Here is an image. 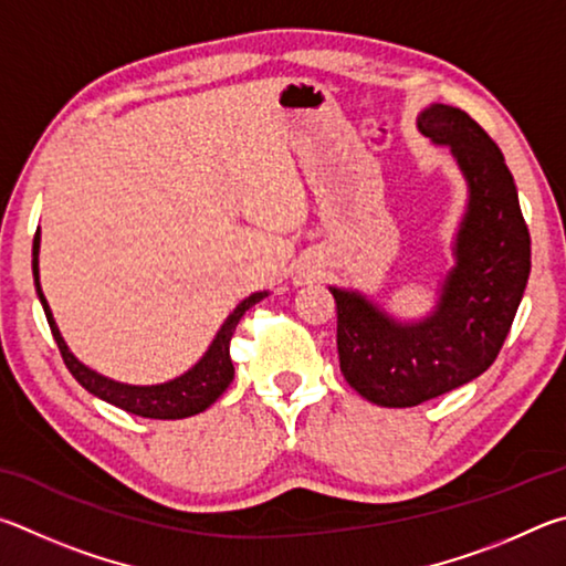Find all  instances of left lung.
I'll return each mask as SVG.
<instances>
[{
  "mask_svg": "<svg viewBox=\"0 0 566 566\" xmlns=\"http://www.w3.org/2000/svg\"><path fill=\"white\" fill-rule=\"evenodd\" d=\"M418 128L434 146H450L468 181L454 265L440 283L438 305L420 321H398L365 293L331 285L340 370L380 408H415L480 378L502 350L532 268L517 186L497 144L448 104L420 112Z\"/></svg>",
  "mask_w": 566,
  "mask_h": 566,
  "instance_id": "8db88e82",
  "label": "left lung"
}]
</instances>
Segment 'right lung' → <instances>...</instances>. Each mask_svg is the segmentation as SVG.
<instances>
[{
    "label": "right lung",
    "instance_id": "add662e5",
    "mask_svg": "<svg viewBox=\"0 0 566 566\" xmlns=\"http://www.w3.org/2000/svg\"><path fill=\"white\" fill-rule=\"evenodd\" d=\"M39 243H42V233L36 231L34 245H32V273H34L39 303H42V308L46 313L49 328H52V335L59 345V353H62L69 373L74 375L82 388L96 395V398L116 405V408H122L132 415H142V418L181 420V418H191V415L203 412L206 408H211V405L226 392L228 385L233 382L231 338L235 333V325L243 318V313L248 308H253L255 303H261L265 298L268 291L248 295L245 301L235 305V311L223 321L221 331L216 333L213 343L208 345L203 358L198 360L193 368H188L184 375H178V378L161 382V385H128V382H118V380L106 378V375H102V373L92 370L88 365L78 360L72 350H69L66 340L62 338V333H59V328H56L52 308H49V303L42 293V283H39Z\"/></svg>",
    "mask_w": 566,
    "mask_h": 566
}]
</instances>
